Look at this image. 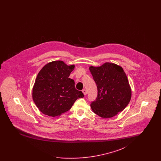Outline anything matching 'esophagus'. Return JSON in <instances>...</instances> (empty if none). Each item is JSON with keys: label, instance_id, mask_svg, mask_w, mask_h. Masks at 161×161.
<instances>
[{"label": "esophagus", "instance_id": "esophagus-1", "mask_svg": "<svg viewBox=\"0 0 161 161\" xmlns=\"http://www.w3.org/2000/svg\"><path fill=\"white\" fill-rule=\"evenodd\" d=\"M82 92L84 93V95H86L87 94V91H86V89H83V90L82 91Z\"/></svg>", "mask_w": 161, "mask_h": 161}]
</instances>
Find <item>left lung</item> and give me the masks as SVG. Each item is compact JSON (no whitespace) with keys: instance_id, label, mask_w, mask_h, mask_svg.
Returning a JSON list of instances; mask_svg holds the SVG:
<instances>
[{"instance_id":"1","label":"left lung","mask_w":161,"mask_h":161,"mask_svg":"<svg viewBox=\"0 0 161 161\" xmlns=\"http://www.w3.org/2000/svg\"><path fill=\"white\" fill-rule=\"evenodd\" d=\"M97 84L98 95L91 104L93 112L103 118L117 115L129 104L131 90L123 68L115 63H105L101 66H90Z\"/></svg>"}]
</instances>
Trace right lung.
<instances>
[{
    "label": "right lung",
    "mask_w": 161,
    "mask_h": 161,
    "mask_svg": "<svg viewBox=\"0 0 161 161\" xmlns=\"http://www.w3.org/2000/svg\"><path fill=\"white\" fill-rule=\"evenodd\" d=\"M75 65L63 61L46 64L40 70L32 89V99L41 112L49 116H60L68 111L84 95L75 87L69 77Z\"/></svg>",
    "instance_id": "add662e5"
}]
</instances>
